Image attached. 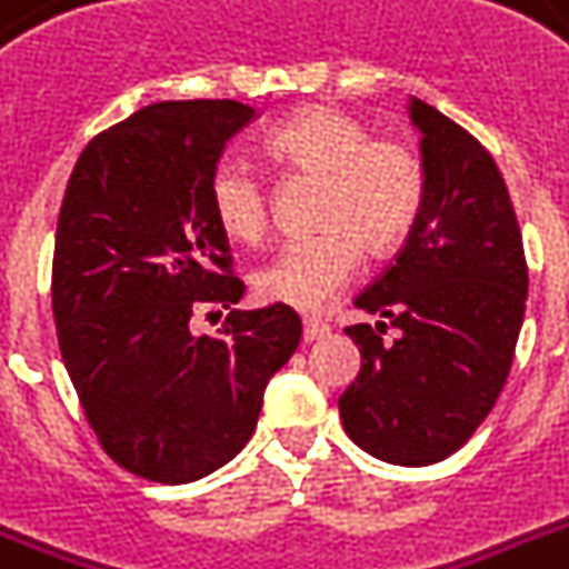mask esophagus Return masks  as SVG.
<instances>
[{"label":"esophagus","instance_id":"1","mask_svg":"<svg viewBox=\"0 0 569 569\" xmlns=\"http://www.w3.org/2000/svg\"><path fill=\"white\" fill-rule=\"evenodd\" d=\"M325 337H330V328L325 321L303 319V342H307V346H312V342H319V339Z\"/></svg>","mask_w":569,"mask_h":569}]
</instances>
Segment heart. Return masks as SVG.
<instances>
[{
  "label": "heart",
  "instance_id": "heart-1",
  "mask_svg": "<svg viewBox=\"0 0 569 569\" xmlns=\"http://www.w3.org/2000/svg\"><path fill=\"white\" fill-rule=\"evenodd\" d=\"M268 162L283 173L319 182L307 239L286 241L253 274V292L268 303L316 312L355 277L360 250L387 257L413 227L425 194L422 164L392 138L346 111L310 106L283 120L262 141ZM209 212L218 230L239 244L268 232L266 186L248 164L221 162L209 177Z\"/></svg>",
  "mask_w": 569,
  "mask_h": 569
}]
</instances>
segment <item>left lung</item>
I'll return each instance as SVG.
<instances>
[{
    "mask_svg": "<svg viewBox=\"0 0 569 569\" xmlns=\"http://www.w3.org/2000/svg\"><path fill=\"white\" fill-rule=\"evenodd\" d=\"M425 194L396 262L357 295L360 375L339 396L346 433L398 467L449 458L493 410L513 363L529 268L511 194L467 129L410 100ZM399 330L383 343L386 325Z\"/></svg>",
    "mask_w": 569,
    "mask_h": 569,
    "instance_id": "8db88e82",
    "label": "left lung"
}]
</instances>
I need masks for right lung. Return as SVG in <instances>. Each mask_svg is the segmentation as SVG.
<instances>
[{
	"label": "right lung",
	"mask_w": 569,
	"mask_h": 569,
	"mask_svg": "<svg viewBox=\"0 0 569 569\" xmlns=\"http://www.w3.org/2000/svg\"><path fill=\"white\" fill-rule=\"evenodd\" d=\"M253 118L236 100L153 102L93 138L67 182L58 346L106 455L147 481L189 485L236 458L301 342L283 303L232 310L244 283L209 212V177ZM209 306L231 316L197 338L190 319Z\"/></svg>",
	"instance_id": "obj_1"
}]
</instances>
